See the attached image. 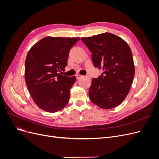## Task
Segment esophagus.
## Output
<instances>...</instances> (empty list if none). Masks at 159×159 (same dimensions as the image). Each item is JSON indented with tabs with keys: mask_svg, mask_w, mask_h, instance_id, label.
<instances>
[{
	"mask_svg": "<svg viewBox=\"0 0 159 159\" xmlns=\"http://www.w3.org/2000/svg\"><path fill=\"white\" fill-rule=\"evenodd\" d=\"M83 77V75H80V74H77L76 75V78L78 79V80H79V79H80L81 78H82Z\"/></svg>",
	"mask_w": 159,
	"mask_h": 159,
	"instance_id": "obj_1",
	"label": "esophagus"
}]
</instances>
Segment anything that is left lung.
Here are the masks:
<instances>
[{
	"instance_id": "8db88e82",
	"label": "left lung",
	"mask_w": 159,
	"mask_h": 159,
	"mask_svg": "<svg viewBox=\"0 0 159 159\" xmlns=\"http://www.w3.org/2000/svg\"><path fill=\"white\" fill-rule=\"evenodd\" d=\"M91 54L94 66L103 74L93 78L89 89L91 102L109 109L118 106L125 99L134 75L133 54L129 45L111 33L81 38Z\"/></svg>"
}]
</instances>
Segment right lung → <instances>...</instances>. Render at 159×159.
<instances>
[{
	"mask_svg": "<svg viewBox=\"0 0 159 159\" xmlns=\"http://www.w3.org/2000/svg\"><path fill=\"white\" fill-rule=\"evenodd\" d=\"M80 38L45 37L34 45L25 61V80L34 102L55 113L68 103L70 89L76 80L59 72L67 66L70 50Z\"/></svg>",
	"mask_w": 159,
	"mask_h": 159,
	"instance_id": "obj_1",
	"label": "right lung"
}]
</instances>
